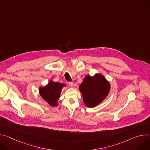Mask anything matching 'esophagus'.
Returning a JSON list of instances; mask_svg holds the SVG:
<instances>
[{"label":"esophagus","mask_w":150,"mask_h":150,"mask_svg":"<svg viewBox=\"0 0 150 150\" xmlns=\"http://www.w3.org/2000/svg\"><path fill=\"white\" fill-rule=\"evenodd\" d=\"M68 83H69V85L70 87H72L74 86V82H69Z\"/></svg>","instance_id":"34e87169"}]
</instances>
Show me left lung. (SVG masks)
<instances>
[{
	"instance_id": "obj_1",
	"label": "left lung",
	"mask_w": 150,
	"mask_h": 150,
	"mask_svg": "<svg viewBox=\"0 0 150 150\" xmlns=\"http://www.w3.org/2000/svg\"><path fill=\"white\" fill-rule=\"evenodd\" d=\"M79 88L84 104L91 108L98 105L108 96L110 90V84L103 75L96 74L93 76H85Z\"/></svg>"
}]
</instances>
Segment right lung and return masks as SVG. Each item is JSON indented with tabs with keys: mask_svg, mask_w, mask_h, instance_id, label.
<instances>
[{
	"mask_svg": "<svg viewBox=\"0 0 150 150\" xmlns=\"http://www.w3.org/2000/svg\"><path fill=\"white\" fill-rule=\"evenodd\" d=\"M65 86H66L65 84L50 80L46 86L40 87L39 93L50 105L56 106L58 105L57 101L60 97L62 89Z\"/></svg>",
	"mask_w": 150,
	"mask_h": 150,
	"instance_id": "add662e5",
	"label": "right lung"
}]
</instances>
